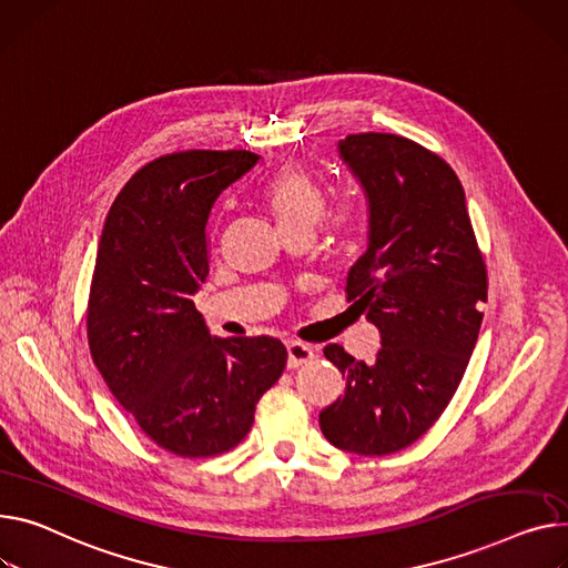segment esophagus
Wrapping results in <instances>:
<instances>
[{
  "mask_svg": "<svg viewBox=\"0 0 568 568\" xmlns=\"http://www.w3.org/2000/svg\"><path fill=\"white\" fill-rule=\"evenodd\" d=\"M315 358V349L306 343H298V339H290L287 343V367H298Z\"/></svg>",
  "mask_w": 568,
  "mask_h": 568,
  "instance_id": "esophagus-1",
  "label": "esophagus"
}]
</instances>
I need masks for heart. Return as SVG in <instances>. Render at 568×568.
Returning <instances> with one entry per match:
<instances>
[{
    "label": "heart",
    "mask_w": 568,
    "mask_h": 568,
    "mask_svg": "<svg viewBox=\"0 0 568 568\" xmlns=\"http://www.w3.org/2000/svg\"><path fill=\"white\" fill-rule=\"evenodd\" d=\"M264 203L274 214L283 235L313 233L324 221L335 242H352L361 229V205L352 194H337L326 203L324 186L304 166L278 169L264 186Z\"/></svg>",
    "instance_id": "1"
}]
</instances>
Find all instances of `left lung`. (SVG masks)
<instances>
[{
    "label": "left lung",
    "mask_w": 568,
    "mask_h": 568,
    "mask_svg": "<svg viewBox=\"0 0 568 568\" xmlns=\"http://www.w3.org/2000/svg\"><path fill=\"white\" fill-rule=\"evenodd\" d=\"M369 201V246L347 276V301L382 333L374 363L339 345L324 356L345 393L320 413L328 443L365 457L418 440L455 397L488 292L486 262L452 166L399 134L337 143Z\"/></svg>",
    "instance_id": "1"
}]
</instances>
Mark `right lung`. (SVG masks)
<instances>
[{"label": "right lung", "instance_id": "1", "mask_svg": "<svg viewBox=\"0 0 568 568\" xmlns=\"http://www.w3.org/2000/svg\"><path fill=\"white\" fill-rule=\"evenodd\" d=\"M255 162L251 150H180L148 162L113 201L98 246L91 358L139 429L184 459L240 445L287 363L276 337H212L194 304L210 274L212 210Z\"/></svg>", "mask_w": 568, "mask_h": 568}]
</instances>
